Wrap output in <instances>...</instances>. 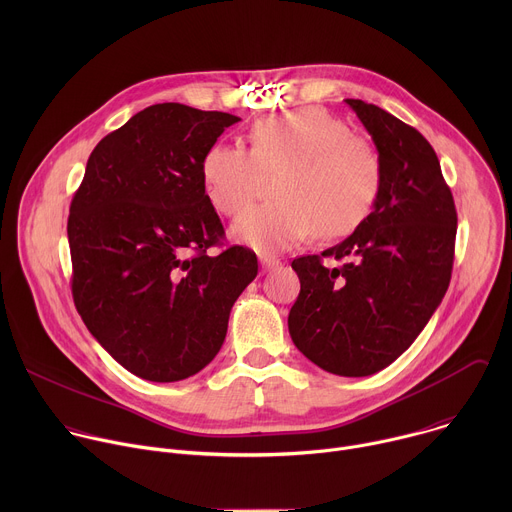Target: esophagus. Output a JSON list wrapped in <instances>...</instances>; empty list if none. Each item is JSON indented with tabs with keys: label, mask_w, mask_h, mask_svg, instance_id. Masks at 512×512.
I'll list each match as a JSON object with an SVG mask.
<instances>
[{
	"label": "esophagus",
	"mask_w": 512,
	"mask_h": 512,
	"mask_svg": "<svg viewBox=\"0 0 512 512\" xmlns=\"http://www.w3.org/2000/svg\"><path fill=\"white\" fill-rule=\"evenodd\" d=\"M259 263H261V267H263L265 271H269V269H273V267H279V259H275V257H271V255H259Z\"/></svg>",
	"instance_id": "34e87169"
}]
</instances>
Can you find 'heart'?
I'll list each match as a JSON object with an SVG mask.
<instances>
[{
  "label": "heart",
  "mask_w": 512,
  "mask_h": 512,
  "mask_svg": "<svg viewBox=\"0 0 512 512\" xmlns=\"http://www.w3.org/2000/svg\"><path fill=\"white\" fill-rule=\"evenodd\" d=\"M282 174L275 203L239 216L233 237L259 253L283 251L314 229L320 237L356 231L373 212L383 162L375 145L316 107L259 119L251 150L216 141L202 158V182L210 204L237 216L254 197L262 172Z\"/></svg>",
  "instance_id": "1"
}]
</instances>
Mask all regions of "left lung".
Here are the masks:
<instances>
[{"label":"left lung","instance_id":"obj_1","mask_svg":"<svg viewBox=\"0 0 512 512\" xmlns=\"http://www.w3.org/2000/svg\"><path fill=\"white\" fill-rule=\"evenodd\" d=\"M383 162L379 200L342 243L294 259L300 296L287 328L298 350L340 377H369L399 358L446 296L458 216L429 141L385 109L346 99Z\"/></svg>","mask_w":512,"mask_h":512}]
</instances>
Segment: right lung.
Wrapping results in <instances>:
<instances>
[{
    "instance_id": "add662e5",
    "label": "right lung",
    "mask_w": 512,
    "mask_h": 512,
    "mask_svg": "<svg viewBox=\"0 0 512 512\" xmlns=\"http://www.w3.org/2000/svg\"><path fill=\"white\" fill-rule=\"evenodd\" d=\"M223 111L160 103L105 135L72 198V298L95 340L154 383L202 371L221 350L231 308L257 275L247 247L210 255L225 229L202 182Z\"/></svg>"
}]
</instances>
